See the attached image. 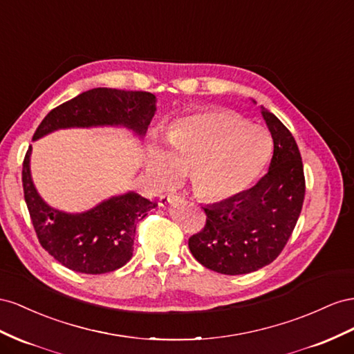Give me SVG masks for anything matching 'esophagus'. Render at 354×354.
<instances>
[{"label": "esophagus", "mask_w": 354, "mask_h": 354, "mask_svg": "<svg viewBox=\"0 0 354 354\" xmlns=\"http://www.w3.org/2000/svg\"><path fill=\"white\" fill-rule=\"evenodd\" d=\"M178 200H179V196H176V194H163V196H160L158 205L161 207H165V206L174 203V201H178Z\"/></svg>", "instance_id": "obj_1"}]
</instances>
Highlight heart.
<instances>
[{"instance_id":"b5f03b06","label":"heart","mask_w":354,"mask_h":354,"mask_svg":"<svg viewBox=\"0 0 354 354\" xmlns=\"http://www.w3.org/2000/svg\"><path fill=\"white\" fill-rule=\"evenodd\" d=\"M264 129L222 109H205L171 124L163 148H148L145 170L157 188L189 175L194 193L209 201H222L245 191L259 176L271 154Z\"/></svg>"}]
</instances>
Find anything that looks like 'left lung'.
Here are the masks:
<instances>
[{
	"instance_id": "8db88e82",
	"label": "left lung",
	"mask_w": 354,
	"mask_h": 354,
	"mask_svg": "<svg viewBox=\"0 0 354 354\" xmlns=\"http://www.w3.org/2000/svg\"><path fill=\"white\" fill-rule=\"evenodd\" d=\"M261 114L274 142L268 174L243 193L205 206L206 225L188 240L200 264L221 274H248L271 264L288 243L304 201L295 139L268 109L261 106Z\"/></svg>"
}]
</instances>
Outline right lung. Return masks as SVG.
<instances>
[{
    "label": "right lung",
    "instance_id": "1",
    "mask_svg": "<svg viewBox=\"0 0 354 354\" xmlns=\"http://www.w3.org/2000/svg\"><path fill=\"white\" fill-rule=\"evenodd\" d=\"M157 99L148 92L97 87L52 109L35 130L38 140L60 129L126 127L144 138L153 120ZM29 145L24 160L25 201L41 246L66 268L84 274H104L126 266L133 255L138 221L157 205L135 191L113 196L82 214H66L48 206L31 176Z\"/></svg>",
    "mask_w": 354,
    "mask_h": 354
}]
</instances>
